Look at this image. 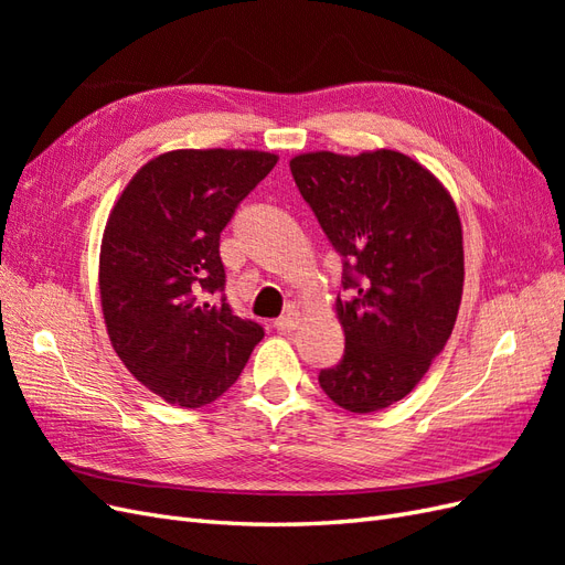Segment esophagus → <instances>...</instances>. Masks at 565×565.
<instances>
[{
    "instance_id": "1",
    "label": "esophagus",
    "mask_w": 565,
    "mask_h": 565,
    "mask_svg": "<svg viewBox=\"0 0 565 565\" xmlns=\"http://www.w3.org/2000/svg\"><path fill=\"white\" fill-rule=\"evenodd\" d=\"M297 328V316L295 313H285L276 320V330L278 332H292Z\"/></svg>"
}]
</instances>
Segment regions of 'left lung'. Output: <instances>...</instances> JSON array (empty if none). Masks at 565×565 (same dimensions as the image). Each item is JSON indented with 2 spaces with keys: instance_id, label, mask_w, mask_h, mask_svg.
I'll use <instances>...</instances> for the list:
<instances>
[{
  "instance_id": "obj_1",
  "label": "left lung",
  "mask_w": 565,
  "mask_h": 565,
  "mask_svg": "<svg viewBox=\"0 0 565 565\" xmlns=\"http://www.w3.org/2000/svg\"><path fill=\"white\" fill-rule=\"evenodd\" d=\"M289 169L344 266V355L318 382L349 413H377L419 384L452 334L465 285L457 207L396 150L306 152Z\"/></svg>"
}]
</instances>
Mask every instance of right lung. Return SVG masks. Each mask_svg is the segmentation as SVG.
Returning <instances> with one entry per match:
<instances>
[{
    "label": "right lung",
    "instance_id": "add662e5",
    "mask_svg": "<svg viewBox=\"0 0 565 565\" xmlns=\"http://www.w3.org/2000/svg\"><path fill=\"white\" fill-rule=\"evenodd\" d=\"M276 162L259 150L164 152L108 216L98 285L113 349L167 403L216 401L264 339L262 324L226 301L218 241Z\"/></svg>",
    "mask_w": 565,
    "mask_h": 565
}]
</instances>
